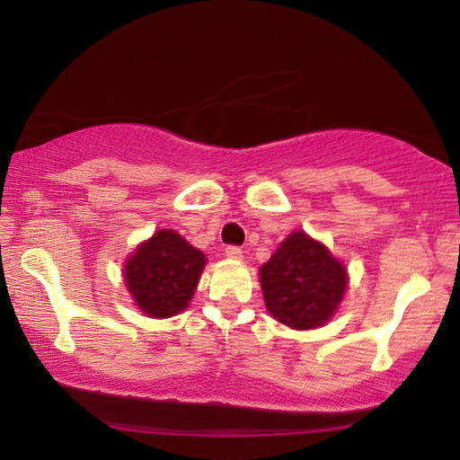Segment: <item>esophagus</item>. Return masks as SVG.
<instances>
[{
    "mask_svg": "<svg viewBox=\"0 0 460 460\" xmlns=\"http://www.w3.org/2000/svg\"><path fill=\"white\" fill-rule=\"evenodd\" d=\"M225 255L229 257V260L240 261V260H242V248H237V246H226V248H225Z\"/></svg>",
    "mask_w": 460,
    "mask_h": 460,
    "instance_id": "1",
    "label": "esophagus"
}]
</instances>
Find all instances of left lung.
<instances>
[{"mask_svg":"<svg viewBox=\"0 0 460 460\" xmlns=\"http://www.w3.org/2000/svg\"><path fill=\"white\" fill-rule=\"evenodd\" d=\"M260 283L274 320L294 331H311L340 311L348 270L329 246L296 229L260 268Z\"/></svg>","mask_w":460,"mask_h":460,"instance_id":"8db88e82","label":"left lung"}]
</instances>
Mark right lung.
<instances>
[{
  "label": "right lung",
  "instance_id": "right-lung-1",
  "mask_svg": "<svg viewBox=\"0 0 460 460\" xmlns=\"http://www.w3.org/2000/svg\"><path fill=\"white\" fill-rule=\"evenodd\" d=\"M205 263V252L186 237L172 229H157L125 260L123 281L142 314L171 318L190 307Z\"/></svg>",
  "mask_w": 460,
  "mask_h": 460
}]
</instances>
